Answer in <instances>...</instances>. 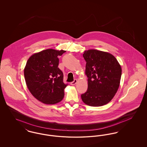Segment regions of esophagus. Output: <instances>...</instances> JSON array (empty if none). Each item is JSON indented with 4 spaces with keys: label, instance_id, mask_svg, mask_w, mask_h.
<instances>
[{
    "label": "esophagus",
    "instance_id": "34e87169",
    "mask_svg": "<svg viewBox=\"0 0 147 147\" xmlns=\"http://www.w3.org/2000/svg\"><path fill=\"white\" fill-rule=\"evenodd\" d=\"M77 79H74V81L73 82H71L70 83V84L71 85H75V84L77 83Z\"/></svg>",
    "mask_w": 147,
    "mask_h": 147
}]
</instances>
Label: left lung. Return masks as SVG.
<instances>
[{
  "label": "left lung",
  "mask_w": 147,
  "mask_h": 147,
  "mask_svg": "<svg viewBox=\"0 0 147 147\" xmlns=\"http://www.w3.org/2000/svg\"><path fill=\"white\" fill-rule=\"evenodd\" d=\"M88 90L81 95L83 101L91 106L109 102L119 89L122 69L116 58L110 53L90 49L83 54Z\"/></svg>",
  "instance_id": "left-lung-1"
}]
</instances>
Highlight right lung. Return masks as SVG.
<instances>
[{
  "label": "right lung",
  "instance_id": "add662e5",
  "mask_svg": "<svg viewBox=\"0 0 147 147\" xmlns=\"http://www.w3.org/2000/svg\"><path fill=\"white\" fill-rule=\"evenodd\" d=\"M65 51L48 49L31 56L24 69V77L29 91L40 101L55 104L62 100L63 73L58 67L59 58Z\"/></svg>",
  "mask_w": 147,
  "mask_h": 147
}]
</instances>
